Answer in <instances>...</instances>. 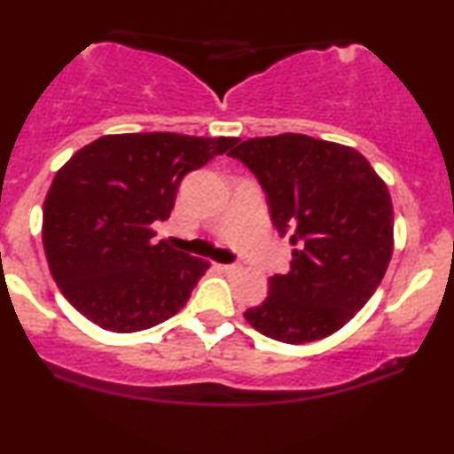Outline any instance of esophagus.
I'll use <instances>...</instances> for the list:
<instances>
[{"instance_id": "34e87169", "label": "esophagus", "mask_w": 454, "mask_h": 454, "mask_svg": "<svg viewBox=\"0 0 454 454\" xmlns=\"http://www.w3.org/2000/svg\"><path fill=\"white\" fill-rule=\"evenodd\" d=\"M217 269L228 272V275H232V272L241 270V266H239V264H217Z\"/></svg>"}]
</instances>
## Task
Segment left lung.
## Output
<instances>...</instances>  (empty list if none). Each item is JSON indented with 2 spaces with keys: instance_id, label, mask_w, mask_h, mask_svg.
<instances>
[{
  "instance_id": "1",
  "label": "left lung",
  "mask_w": 454,
  "mask_h": 454,
  "mask_svg": "<svg viewBox=\"0 0 454 454\" xmlns=\"http://www.w3.org/2000/svg\"><path fill=\"white\" fill-rule=\"evenodd\" d=\"M228 156L258 177L281 237L294 245L287 275L245 310L249 325L287 345L321 340L372 298L393 254L387 184L348 145L283 133L241 141Z\"/></svg>"
}]
</instances>
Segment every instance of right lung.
Wrapping results in <instances>:
<instances>
[{
	"instance_id": "1",
	"label": "right lung",
	"mask_w": 454,
	"mask_h": 454,
	"mask_svg": "<svg viewBox=\"0 0 454 454\" xmlns=\"http://www.w3.org/2000/svg\"><path fill=\"white\" fill-rule=\"evenodd\" d=\"M237 137L179 133L103 135L54 175L43 200L42 243L67 302L103 330L129 334L179 313L203 258L154 241L182 179Z\"/></svg>"
}]
</instances>
